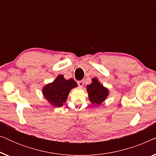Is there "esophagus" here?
<instances>
[{"label":"esophagus","mask_w":156,"mask_h":156,"mask_svg":"<svg viewBox=\"0 0 156 156\" xmlns=\"http://www.w3.org/2000/svg\"><path fill=\"white\" fill-rule=\"evenodd\" d=\"M77 84H78L79 87H82L83 85H84V81H83V80H80V81H78Z\"/></svg>","instance_id":"34e87169"}]
</instances>
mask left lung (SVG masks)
<instances>
[{"instance_id": "1", "label": "left lung", "mask_w": 156, "mask_h": 156, "mask_svg": "<svg viewBox=\"0 0 156 156\" xmlns=\"http://www.w3.org/2000/svg\"><path fill=\"white\" fill-rule=\"evenodd\" d=\"M87 90L89 94V99L92 104L100 105L108 95V90L99 82L98 79H92V82L87 85Z\"/></svg>"}]
</instances>
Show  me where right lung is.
Instances as JSON below:
<instances>
[{
    "label": "right lung",
    "instance_id": "right-lung-1",
    "mask_svg": "<svg viewBox=\"0 0 156 156\" xmlns=\"http://www.w3.org/2000/svg\"><path fill=\"white\" fill-rule=\"evenodd\" d=\"M77 87L73 79L65 80L59 74L53 82L45 85L42 89V94L49 103L57 107H61L65 103L72 89Z\"/></svg>",
    "mask_w": 156,
    "mask_h": 156
}]
</instances>
